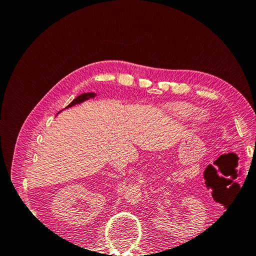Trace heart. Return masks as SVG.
<instances>
[{"mask_svg": "<svg viewBox=\"0 0 256 256\" xmlns=\"http://www.w3.org/2000/svg\"><path fill=\"white\" fill-rule=\"evenodd\" d=\"M166 113L176 120L186 122L191 120L192 127L196 129L204 128L209 120L210 113L206 109H198V108L190 102H172L166 106Z\"/></svg>", "mask_w": 256, "mask_h": 256, "instance_id": "b5f03b06", "label": "heart"}]
</instances>
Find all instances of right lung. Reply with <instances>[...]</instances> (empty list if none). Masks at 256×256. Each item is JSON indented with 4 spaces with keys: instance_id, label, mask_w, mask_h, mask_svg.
I'll return each instance as SVG.
<instances>
[{
    "instance_id": "right-lung-1",
    "label": "right lung",
    "mask_w": 256,
    "mask_h": 256,
    "mask_svg": "<svg viewBox=\"0 0 256 256\" xmlns=\"http://www.w3.org/2000/svg\"><path fill=\"white\" fill-rule=\"evenodd\" d=\"M96 96H97V94H95V92H84V94H81L80 96L74 98L72 102L66 106V109H67V108H72V106H74L76 104H82L84 102H86V100H88V99L95 98Z\"/></svg>"
}]
</instances>
